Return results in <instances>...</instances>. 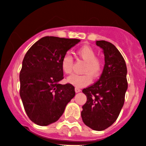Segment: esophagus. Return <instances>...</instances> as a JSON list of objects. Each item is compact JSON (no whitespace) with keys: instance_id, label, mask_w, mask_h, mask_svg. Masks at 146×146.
I'll list each match as a JSON object with an SVG mask.
<instances>
[{"instance_id":"1","label":"esophagus","mask_w":146,"mask_h":146,"mask_svg":"<svg viewBox=\"0 0 146 146\" xmlns=\"http://www.w3.org/2000/svg\"><path fill=\"white\" fill-rule=\"evenodd\" d=\"M75 91H76V92H80L81 91V89H79V88H75Z\"/></svg>"}]
</instances>
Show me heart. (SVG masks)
Listing matches in <instances>:
<instances>
[{"instance_id": "heart-1", "label": "heart", "mask_w": 146, "mask_h": 146, "mask_svg": "<svg viewBox=\"0 0 146 146\" xmlns=\"http://www.w3.org/2000/svg\"><path fill=\"white\" fill-rule=\"evenodd\" d=\"M80 58L86 62L83 68L84 74H73L67 78V81L76 87H84L90 84L93 78H98L102 72L103 63L100 58L96 57L97 53L89 46H84L77 50ZM73 59L70 55L65 54L61 60L62 70L69 75L73 71Z\"/></svg>"}]
</instances>
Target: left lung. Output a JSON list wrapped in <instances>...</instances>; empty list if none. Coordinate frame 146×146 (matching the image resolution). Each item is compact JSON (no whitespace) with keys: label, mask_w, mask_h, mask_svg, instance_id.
I'll return each mask as SVG.
<instances>
[{"label":"left lung","mask_w":146,"mask_h":146,"mask_svg":"<svg viewBox=\"0 0 146 146\" xmlns=\"http://www.w3.org/2000/svg\"><path fill=\"white\" fill-rule=\"evenodd\" d=\"M96 44L103 50L105 65L99 80L82 90L87 100L81 117L87 127L102 131L115 121L124 106L127 70L124 57L113 44L106 40H97Z\"/></svg>","instance_id":"8db88e82"}]
</instances>
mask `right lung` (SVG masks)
<instances>
[{
  "mask_svg": "<svg viewBox=\"0 0 146 146\" xmlns=\"http://www.w3.org/2000/svg\"><path fill=\"white\" fill-rule=\"evenodd\" d=\"M79 41L46 36L26 53L19 73V94L27 116L35 124L47 126L57 121L74 98V86L59 82L64 78L62 58Z\"/></svg>",
  "mask_w": 146,
  "mask_h": 146,
  "instance_id": "add662e5",
  "label": "right lung"
}]
</instances>
